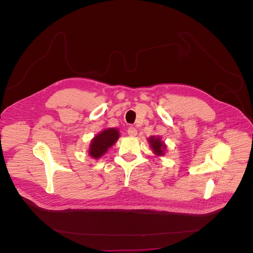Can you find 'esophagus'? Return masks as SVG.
I'll list each match as a JSON object with an SVG mask.
<instances>
[{
  "label": "esophagus",
  "mask_w": 253,
  "mask_h": 253,
  "mask_svg": "<svg viewBox=\"0 0 253 253\" xmlns=\"http://www.w3.org/2000/svg\"><path fill=\"white\" fill-rule=\"evenodd\" d=\"M127 133H128V135H130V136H136L137 130H136L135 127L130 126V127H128V129H127Z\"/></svg>",
  "instance_id": "34e87169"
}]
</instances>
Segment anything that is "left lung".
<instances>
[{
	"instance_id": "8db88e82",
	"label": "left lung",
	"mask_w": 253,
	"mask_h": 253,
	"mask_svg": "<svg viewBox=\"0 0 253 253\" xmlns=\"http://www.w3.org/2000/svg\"><path fill=\"white\" fill-rule=\"evenodd\" d=\"M148 142L155 155L157 156L165 155V152L167 150V145L164 141H162L160 136H150L148 138Z\"/></svg>"
}]
</instances>
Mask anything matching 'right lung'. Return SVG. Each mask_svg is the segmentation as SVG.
Wrapping results in <instances>:
<instances>
[{
  "instance_id": "1",
  "label": "right lung",
  "mask_w": 253,
  "mask_h": 253,
  "mask_svg": "<svg viewBox=\"0 0 253 253\" xmlns=\"http://www.w3.org/2000/svg\"><path fill=\"white\" fill-rule=\"evenodd\" d=\"M120 137L117 128H106L96 134L89 145L88 155L93 159L101 158L113 145L117 142Z\"/></svg>"
}]
</instances>
